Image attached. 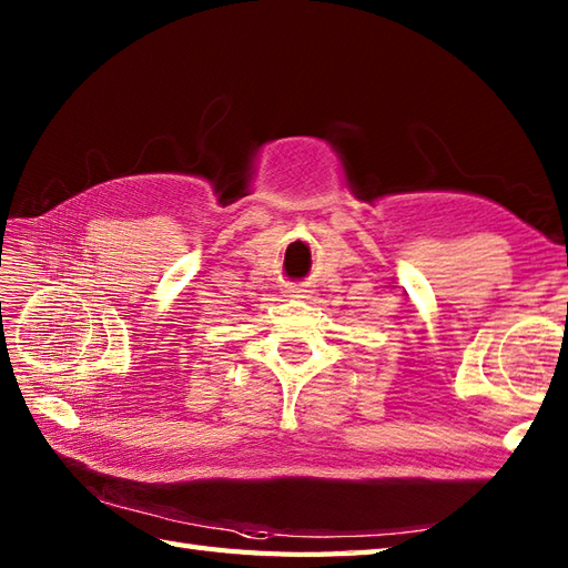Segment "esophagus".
Segmentation results:
<instances>
[{"label": "esophagus", "mask_w": 568, "mask_h": 568, "mask_svg": "<svg viewBox=\"0 0 568 568\" xmlns=\"http://www.w3.org/2000/svg\"><path fill=\"white\" fill-rule=\"evenodd\" d=\"M285 297H293V300H310L312 297V287L307 283H293L287 285Z\"/></svg>", "instance_id": "34e87169"}]
</instances>
